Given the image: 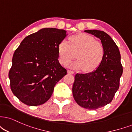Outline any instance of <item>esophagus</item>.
Segmentation results:
<instances>
[{
	"label": "esophagus",
	"instance_id": "1",
	"mask_svg": "<svg viewBox=\"0 0 132 132\" xmlns=\"http://www.w3.org/2000/svg\"><path fill=\"white\" fill-rule=\"evenodd\" d=\"M68 74H74V72L73 71H71V70H68Z\"/></svg>",
	"mask_w": 132,
	"mask_h": 132
}]
</instances>
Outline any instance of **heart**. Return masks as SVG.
Listing matches in <instances>:
<instances>
[{
	"label": "heart",
	"mask_w": 132,
	"mask_h": 132,
	"mask_svg": "<svg viewBox=\"0 0 132 132\" xmlns=\"http://www.w3.org/2000/svg\"><path fill=\"white\" fill-rule=\"evenodd\" d=\"M77 59L69 63L73 69H82L85 72L96 69L102 62L105 56V48L102 43L95 40L93 36L79 33L70 36L69 42L62 40L58 46L59 61L61 64L66 65L74 57L73 52L77 51Z\"/></svg>",
	"instance_id": "1"
}]
</instances>
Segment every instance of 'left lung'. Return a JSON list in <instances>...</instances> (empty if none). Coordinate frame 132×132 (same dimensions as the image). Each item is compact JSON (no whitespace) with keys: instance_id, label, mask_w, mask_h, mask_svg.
<instances>
[{"instance_id":"1","label":"left lung","mask_w":132,"mask_h":132,"mask_svg":"<svg viewBox=\"0 0 132 132\" xmlns=\"http://www.w3.org/2000/svg\"><path fill=\"white\" fill-rule=\"evenodd\" d=\"M85 31L101 40L105 48V56L95 71L75 76L72 93L78 105L94 110L112 101L119 89L123 69L119 49L107 33L97 30Z\"/></svg>"}]
</instances>
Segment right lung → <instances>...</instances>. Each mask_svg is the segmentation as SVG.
<instances>
[{
	"instance_id": "add662e5",
	"label": "right lung",
	"mask_w": 132,
	"mask_h": 132,
	"mask_svg": "<svg viewBox=\"0 0 132 132\" xmlns=\"http://www.w3.org/2000/svg\"><path fill=\"white\" fill-rule=\"evenodd\" d=\"M66 31L45 28L27 36L15 51L8 73L15 96L29 106L51 97L56 83L67 74L58 61V46Z\"/></svg>"
}]
</instances>
